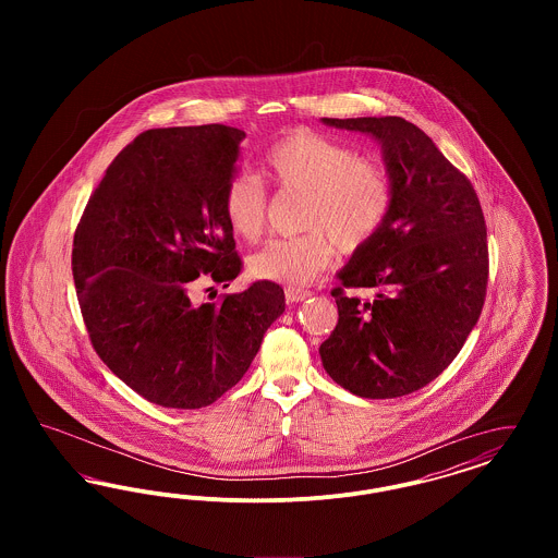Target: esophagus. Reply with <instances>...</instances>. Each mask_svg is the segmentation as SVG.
Returning a JSON list of instances; mask_svg holds the SVG:
<instances>
[{
    "mask_svg": "<svg viewBox=\"0 0 558 558\" xmlns=\"http://www.w3.org/2000/svg\"><path fill=\"white\" fill-rule=\"evenodd\" d=\"M310 296H312V292L310 291L287 289V301H289V303H301V301H305V299H310Z\"/></svg>",
    "mask_w": 558,
    "mask_h": 558,
    "instance_id": "1",
    "label": "esophagus"
}]
</instances>
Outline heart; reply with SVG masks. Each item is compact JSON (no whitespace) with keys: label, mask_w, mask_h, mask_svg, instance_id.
Wrapping results in <instances>:
<instances>
[{"label":"heart","mask_w":558,"mask_h":558,"mask_svg":"<svg viewBox=\"0 0 558 558\" xmlns=\"http://www.w3.org/2000/svg\"><path fill=\"white\" fill-rule=\"evenodd\" d=\"M269 175L289 192L307 194L301 226L310 230L296 239L271 240L248 259L251 276L289 287L310 284L332 264L335 244L355 253L383 230L393 184L376 160L337 140L310 130L280 137L266 155ZM223 213L240 239L255 242L266 230L267 194L264 184L236 173L223 192Z\"/></svg>","instance_id":"obj_1"}]
</instances>
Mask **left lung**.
<instances>
[{"mask_svg": "<svg viewBox=\"0 0 558 558\" xmlns=\"http://www.w3.org/2000/svg\"><path fill=\"white\" fill-rule=\"evenodd\" d=\"M371 135L393 184L378 236L337 271L339 324L319 345L324 371L353 396L391 399L423 389L475 328L487 287V230L471 182L401 117L322 119Z\"/></svg>", "mask_w": 558, "mask_h": 558, "instance_id": "left-lung-1", "label": "left lung"}]
</instances>
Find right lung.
Masks as SVG:
<instances>
[{"mask_svg": "<svg viewBox=\"0 0 558 558\" xmlns=\"http://www.w3.org/2000/svg\"><path fill=\"white\" fill-rule=\"evenodd\" d=\"M244 137L228 125L140 133L108 165L75 232L73 278L92 345L162 408L221 398L284 314V291L269 280L219 303L190 299L196 280L226 289L240 274L223 192Z\"/></svg>", "mask_w": 558, "mask_h": 558, "instance_id": "add662e5", "label": "right lung"}]
</instances>
